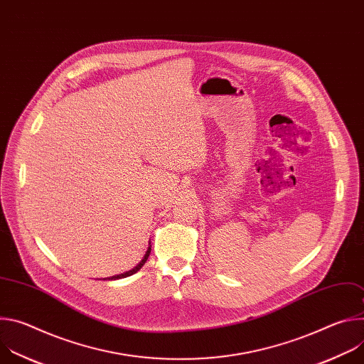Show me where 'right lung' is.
Here are the masks:
<instances>
[{"instance_id":"right-lung-1","label":"right lung","mask_w":364,"mask_h":364,"mask_svg":"<svg viewBox=\"0 0 364 364\" xmlns=\"http://www.w3.org/2000/svg\"><path fill=\"white\" fill-rule=\"evenodd\" d=\"M149 253H151V245L148 246V249H146V252H145V255H144V257H142V261L135 267V268H132L131 271H128V272H124V274H119V275H115V277H111V278H108V279H121V278H127V277H131V275H134L135 272H138L142 267H144V264L146 262V259H148V256H149ZM107 279V278H105Z\"/></svg>"}]
</instances>
